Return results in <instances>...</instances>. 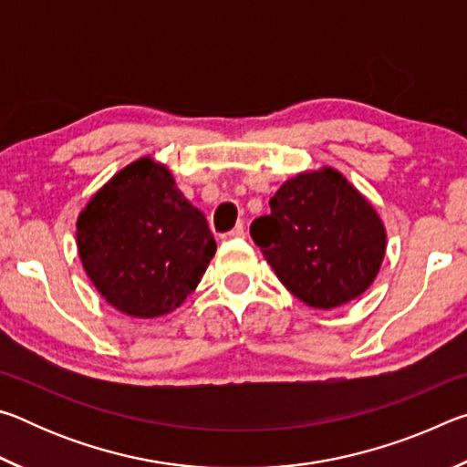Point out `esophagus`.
<instances>
[{"mask_svg": "<svg viewBox=\"0 0 467 467\" xmlns=\"http://www.w3.org/2000/svg\"><path fill=\"white\" fill-rule=\"evenodd\" d=\"M228 236H231V239H243L244 236V228H243V224H236L231 233H228Z\"/></svg>", "mask_w": 467, "mask_h": 467, "instance_id": "1", "label": "esophagus"}]
</instances>
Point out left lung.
I'll return each mask as SVG.
<instances>
[{"label":"left lung","mask_w":467,"mask_h":467,"mask_svg":"<svg viewBox=\"0 0 467 467\" xmlns=\"http://www.w3.org/2000/svg\"><path fill=\"white\" fill-rule=\"evenodd\" d=\"M251 223V239L278 280L315 309L360 296L381 267L385 228L377 212L334 169L303 172Z\"/></svg>","instance_id":"obj_1"}]
</instances>
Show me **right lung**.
Instances as JSON below:
<instances>
[{
  "label": "right lung",
  "mask_w": 467,
  "mask_h": 467,
  "mask_svg": "<svg viewBox=\"0 0 467 467\" xmlns=\"http://www.w3.org/2000/svg\"><path fill=\"white\" fill-rule=\"evenodd\" d=\"M86 274L131 317L171 313L192 295L216 253L205 216L161 164L140 158L109 181L78 218Z\"/></svg>",
  "instance_id": "right-lung-1"
}]
</instances>
